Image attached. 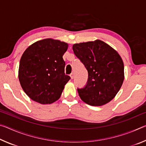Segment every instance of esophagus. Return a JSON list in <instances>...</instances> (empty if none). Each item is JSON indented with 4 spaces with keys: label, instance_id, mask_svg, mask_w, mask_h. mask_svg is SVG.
<instances>
[{
    "label": "esophagus",
    "instance_id": "1",
    "mask_svg": "<svg viewBox=\"0 0 146 146\" xmlns=\"http://www.w3.org/2000/svg\"><path fill=\"white\" fill-rule=\"evenodd\" d=\"M70 76H71V79H73V78H74V73H71Z\"/></svg>",
    "mask_w": 146,
    "mask_h": 146
}]
</instances>
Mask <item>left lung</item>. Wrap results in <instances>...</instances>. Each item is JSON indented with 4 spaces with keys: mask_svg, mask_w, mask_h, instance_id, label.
I'll return each mask as SVG.
<instances>
[{
    "mask_svg": "<svg viewBox=\"0 0 146 146\" xmlns=\"http://www.w3.org/2000/svg\"><path fill=\"white\" fill-rule=\"evenodd\" d=\"M73 50L88 72L86 85L77 89L81 99L93 106L111 100L124 79V67L119 54L100 40L75 44Z\"/></svg>",
    "mask_w": 146,
    "mask_h": 146,
    "instance_id": "obj_1",
    "label": "left lung"
}]
</instances>
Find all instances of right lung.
Segmentation results:
<instances>
[{"instance_id": "1", "label": "right lung", "mask_w": 146, "mask_h": 146, "mask_svg": "<svg viewBox=\"0 0 146 146\" xmlns=\"http://www.w3.org/2000/svg\"><path fill=\"white\" fill-rule=\"evenodd\" d=\"M68 44L51 38L36 42L26 49L19 64V79L24 92L42 104L60 98L70 76L64 73L62 58Z\"/></svg>"}]
</instances>
